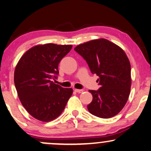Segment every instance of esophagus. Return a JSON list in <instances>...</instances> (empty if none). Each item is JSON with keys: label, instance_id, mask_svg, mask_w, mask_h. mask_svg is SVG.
<instances>
[{"label": "esophagus", "instance_id": "obj_1", "mask_svg": "<svg viewBox=\"0 0 151 151\" xmlns=\"http://www.w3.org/2000/svg\"><path fill=\"white\" fill-rule=\"evenodd\" d=\"M74 91H75L76 92H78V93H82L83 92V90H78V89H74Z\"/></svg>", "mask_w": 151, "mask_h": 151}]
</instances>
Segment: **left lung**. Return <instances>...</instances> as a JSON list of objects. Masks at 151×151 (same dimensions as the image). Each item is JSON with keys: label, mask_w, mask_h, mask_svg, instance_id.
I'll list each match as a JSON object with an SVG mask.
<instances>
[{"label": "left lung", "mask_w": 151, "mask_h": 151, "mask_svg": "<svg viewBox=\"0 0 151 151\" xmlns=\"http://www.w3.org/2000/svg\"><path fill=\"white\" fill-rule=\"evenodd\" d=\"M75 51L86 60L91 72L99 76L101 87L89 90L92 94L87 105L89 112L101 118H110L123 109L130 94L131 65L127 55L116 44L104 38L80 44Z\"/></svg>", "instance_id": "left-lung-1"}]
</instances>
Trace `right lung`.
Masks as SVG:
<instances>
[{
    "label": "right lung",
    "instance_id": "add662e5",
    "mask_svg": "<svg viewBox=\"0 0 151 151\" xmlns=\"http://www.w3.org/2000/svg\"><path fill=\"white\" fill-rule=\"evenodd\" d=\"M71 45H37L19 60L14 82L20 101L31 116L50 122L61 115L73 94L72 88H63L52 78L58 75L60 61L71 50Z\"/></svg>",
    "mask_w": 151,
    "mask_h": 151
}]
</instances>
